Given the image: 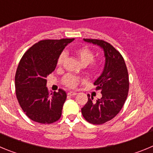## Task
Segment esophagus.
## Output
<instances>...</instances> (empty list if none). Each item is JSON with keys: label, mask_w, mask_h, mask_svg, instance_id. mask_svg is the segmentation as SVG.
<instances>
[{"label": "esophagus", "mask_w": 153, "mask_h": 153, "mask_svg": "<svg viewBox=\"0 0 153 153\" xmlns=\"http://www.w3.org/2000/svg\"><path fill=\"white\" fill-rule=\"evenodd\" d=\"M77 93L75 91H69L68 93V95H70V96H74V95H76Z\"/></svg>", "instance_id": "1"}]
</instances>
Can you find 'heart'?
Returning a JSON list of instances; mask_svg holds the SVG:
<instances>
[{"mask_svg": "<svg viewBox=\"0 0 153 153\" xmlns=\"http://www.w3.org/2000/svg\"><path fill=\"white\" fill-rule=\"evenodd\" d=\"M76 55L79 59L80 62L82 63L84 65H87L89 63H91V68L93 70L98 69L100 67V62H93L94 55V53L88 47H82L79 48L76 50ZM65 58V53H62L60 54L59 57L58 59V65H61ZM79 78L75 75H71V74H68L63 78L62 82L65 86L68 88H75L77 86Z\"/></svg>", "mask_w": 153, "mask_h": 153, "instance_id": "b5f03b06", "label": "heart"}]
</instances>
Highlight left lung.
Here are the masks:
<instances>
[{"mask_svg":"<svg viewBox=\"0 0 153 153\" xmlns=\"http://www.w3.org/2000/svg\"><path fill=\"white\" fill-rule=\"evenodd\" d=\"M103 49L105 57L104 70L94 82L100 90L101 98L94 101L88 94V102L82 108L84 118L92 124H102L112 120L122 109L129 91V76L124 59L113 46L104 40L84 39Z\"/></svg>","mask_w":153,"mask_h":153,"instance_id":"obj_1","label":"left lung"}]
</instances>
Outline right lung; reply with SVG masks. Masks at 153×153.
Segmentation results:
<instances>
[{"instance_id": "1", "label": "right lung", "mask_w": 153, "mask_h": 153, "mask_svg": "<svg viewBox=\"0 0 153 153\" xmlns=\"http://www.w3.org/2000/svg\"><path fill=\"white\" fill-rule=\"evenodd\" d=\"M74 39H46L31 46L23 55L15 75L16 98L23 112L39 123H53L61 117L67 94L65 91L49 94L48 75L55 70L58 59Z\"/></svg>"}]
</instances>
